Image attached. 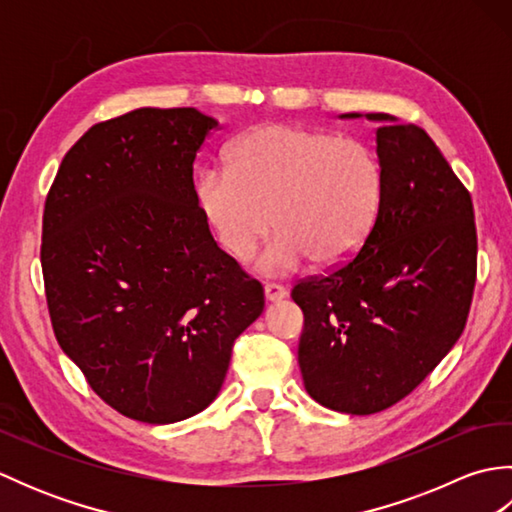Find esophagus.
I'll use <instances>...</instances> for the list:
<instances>
[{"label": "esophagus", "mask_w": 512, "mask_h": 512, "mask_svg": "<svg viewBox=\"0 0 512 512\" xmlns=\"http://www.w3.org/2000/svg\"><path fill=\"white\" fill-rule=\"evenodd\" d=\"M264 295H266V301H281L288 295V292L284 286L275 284V281H268V284L264 286Z\"/></svg>", "instance_id": "esophagus-1"}]
</instances>
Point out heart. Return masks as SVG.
I'll list each match as a JSON object with an SVG mask.
<instances>
[{
    "label": "heart",
    "mask_w": 512,
    "mask_h": 512,
    "mask_svg": "<svg viewBox=\"0 0 512 512\" xmlns=\"http://www.w3.org/2000/svg\"><path fill=\"white\" fill-rule=\"evenodd\" d=\"M385 198V167L361 138L270 123L228 149V167H204L195 202L217 242L246 259L279 226L257 268L284 275L312 257L319 266L352 259L372 235Z\"/></svg>",
    "instance_id": "b5f03b06"
}]
</instances>
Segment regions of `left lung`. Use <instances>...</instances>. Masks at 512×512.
Here are the masks:
<instances>
[{
    "mask_svg": "<svg viewBox=\"0 0 512 512\" xmlns=\"http://www.w3.org/2000/svg\"><path fill=\"white\" fill-rule=\"evenodd\" d=\"M367 118L380 121L385 167L374 231L343 266L292 288L303 385L352 416L396 405L433 372L460 339L477 277L473 200L447 158L422 127Z\"/></svg>",
    "mask_w": 512,
    "mask_h": 512,
    "instance_id": "left-lung-1",
    "label": "left lung"
}]
</instances>
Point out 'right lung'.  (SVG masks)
<instances>
[{"label": "right lung", "instance_id": "1", "mask_svg": "<svg viewBox=\"0 0 512 512\" xmlns=\"http://www.w3.org/2000/svg\"><path fill=\"white\" fill-rule=\"evenodd\" d=\"M217 121L140 107L90 127L65 154L43 209L52 330L94 394L169 424L209 407L264 288L213 239L193 162Z\"/></svg>", "mask_w": 512, "mask_h": 512}]
</instances>
